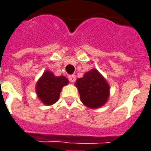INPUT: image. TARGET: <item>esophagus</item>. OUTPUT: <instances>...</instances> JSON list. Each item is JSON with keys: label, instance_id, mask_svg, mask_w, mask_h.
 <instances>
[{"label": "esophagus", "instance_id": "1", "mask_svg": "<svg viewBox=\"0 0 151 151\" xmlns=\"http://www.w3.org/2000/svg\"><path fill=\"white\" fill-rule=\"evenodd\" d=\"M68 79H69V81H70V82L73 83V82H75V80H76V76L75 75L68 76Z\"/></svg>", "mask_w": 151, "mask_h": 151}]
</instances>
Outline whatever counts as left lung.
Segmentation results:
<instances>
[{
	"instance_id": "obj_1",
	"label": "left lung",
	"mask_w": 151,
	"mask_h": 151,
	"mask_svg": "<svg viewBox=\"0 0 151 151\" xmlns=\"http://www.w3.org/2000/svg\"><path fill=\"white\" fill-rule=\"evenodd\" d=\"M81 101L88 108L97 109L103 106L109 95V86L104 77L96 70L92 69L76 81Z\"/></svg>"
}]
</instances>
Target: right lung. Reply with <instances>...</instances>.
<instances>
[{
  "mask_svg": "<svg viewBox=\"0 0 151 151\" xmlns=\"http://www.w3.org/2000/svg\"><path fill=\"white\" fill-rule=\"evenodd\" d=\"M68 83V80L64 76L57 77L49 71H46L37 83V94L45 104H53L59 99L62 88Z\"/></svg>",
  "mask_w": 151,
  "mask_h": 151,
  "instance_id": "right-lung-1",
  "label": "right lung"
}]
</instances>
